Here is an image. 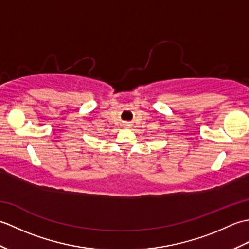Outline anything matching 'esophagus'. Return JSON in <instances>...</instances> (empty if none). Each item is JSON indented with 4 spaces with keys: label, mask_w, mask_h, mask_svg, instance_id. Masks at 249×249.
<instances>
[{
    "label": "esophagus",
    "mask_w": 249,
    "mask_h": 249,
    "mask_svg": "<svg viewBox=\"0 0 249 249\" xmlns=\"http://www.w3.org/2000/svg\"><path fill=\"white\" fill-rule=\"evenodd\" d=\"M127 126H130V125H127Z\"/></svg>",
    "instance_id": "34e87169"
}]
</instances>
